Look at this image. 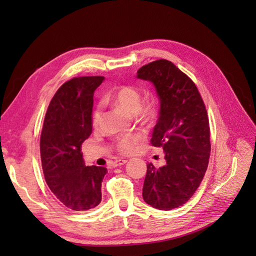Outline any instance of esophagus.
<instances>
[{
	"label": "esophagus",
	"mask_w": 256,
	"mask_h": 256,
	"mask_svg": "<svg viewBox=\"0 0 256 256\" xmlns=\"http://www.w3.org/2000/svg\"><path fill=\"white\" fill-rule=\"evenodd\" d=\"M126 162H128V160H116L113 162L112 165H113V167H118V166L126 164Z\"/></svg>",
	"instance_id": "esophagus-1"
}]
</instances>
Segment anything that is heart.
Here are the masks:
<instances>
[{"label": "heart", "instance_id": "obj_1", "mask_svg": "<svg viewBox=\"0 0 256 256\" xmlns=\"http://www.w3.org/2000/svg\"><path fill=\"white\" fill-rule=\"evenodd\" d=\"M140 90L134 86H121L114 90L112 94L104 98L106 102H110L112 104L120 106L130 113H136L140 118H148L154 114V106L152 103L140 106ZM102 116V104H98L94 112H92V125L98 126ZM145 140V134L143 132L130 133L118 136L116 140V150L120 154L128 155L134 153Z\"/></svg>", "mask_w": 256, "mask_h": 256}]
</instances>
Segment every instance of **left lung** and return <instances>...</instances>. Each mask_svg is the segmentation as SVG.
Returning a JSON list of instances; mask_svg holds the SVG:
<instances>
[{
  "label": "left lung",
  "mask_w": 256,
  "mask_h": 256,
  "mask_svg": "<svg viewBox=\"0 0 256 256\" xmlns=\"http://www.w3.org/2000/svg\"><path fill=\"white\" fill-rule=\"evenodd\" d=\"M154 84L160 102L150 143L162 148L166 164H148L143 199L160 210H172L192 197L210 157L209 118L194 81L172 62L160 59L138 70Z\"/></svg>",
  "instance_id": "obj_1"
}]
</instances>
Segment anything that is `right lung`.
Returning <instances> with one entry per match:
<instances>
[{
    "label": "right lung",
    "mask_w": 256,
    "mask_h": 256,
    "mask_svg": "<svg viewBox=\"0 0 256 256\" xmlns=\"http://www.w3.org/2000/svg\"><path fill=\"white\" fill-rule=\"evenodd\" d=\"M104 77L64 82L47 108L40 135V158L48 187L68 209L86 211L101 202L106 167L86 166L81 144L92 132L94 94Z\"/></svg>",
    "instance_id": "obj_1"
}]
</instances>
